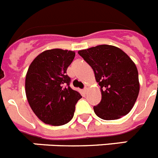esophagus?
<instances>
[{
    "label": "esophagus",
    "mask_w": 158,
    "mask_h": 158,
    "mask_svg": "<svg viewBox=\"0 0 158 158\" xmlns=\"http://www.w3.org/2000/svg\"><path fill=\"white\" fill-rule=\"evenodd\" d=\"M88 89H89V85L85 86V89H84V91H85V93H86V92L88 91Z\"/></svg>",
    "instance_id": "esophagus-1"
}]
</instances>
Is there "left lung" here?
Returning a JSON list of instances; mask_svg holds the SVG:
<instances>
[{"label":"left lung","mask_w":158,"mask_h":158,"mask_svg":"<svg viewBox=\"0 0 158 158\" xmlns=\"http://www.w3.org/2000/svg\"><path fill=\"white\" fill-rule=\"evenodd\" d=\"M78 54L93 68L100 86L101 101L93 107L96 115L102 119L114 120L128 114L140 89L135 62L121 49L111 45L96 46Z\"/></svg>","instance_id":"1"}]
</instances>
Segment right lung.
Wrapping results in <instances>:
<instances>
[{
	"label": "right lung",
	"instance_id": "right-lung-1",
	"mask_svg": "<svg viewBox=\"0 0 158 158\" xmlns=\"http://www.w3.org/2000/svg\"><path fill=\"white\" fill-rule=\"evenodd\" d=\"M75 52L47 50L35 58L27 69L25 93L33 112L44 123L61 126L73 117L75 105L82 96L69 87L67 68Z\"/></svg>",
	"mask_w": 158,
	"mask_h": 158
}]
</instances>
